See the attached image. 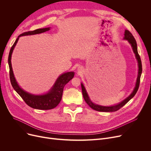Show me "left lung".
<instances>
[{
  "mask_svg": "<svg viewBox=\"0 0 151 151\" xmlns=\"http://www.w3.org/2000/svg\"><path fill=\"white\" fill-rule=\"evenodd\" d=\"M124 39L128 40V42L130 43L133 51L135 54L136 58L138 60V77H137V83H136V86L134 88L133 92L130 95L129 97H128L126 99H125L124 101H122V102H121L120 104H119L116 105H114V106H100V105H98L96 104H94L93 103H92L91 101V100H90L88 93H87V92L85 89L84 86H83V84H81V88H82V92H83V96L84 97V100L86 101V102L91 108H92L93 109L96 110V111H102V112H114L116 111L119 110L120 108H121L123 106H124L131 99H132L134 95L136 94V93L137 92L139 86V83H140V78H141V73H142V63H141V58L139 55L138 54V50H137V42L134 39V37L133 36V35L131 34L130 32L128 30H125V34H124Z\"/></svg>",
  "mask_w": 151,
  "mask_h": 151,
  "instance_id": "obj_1",
  "label": "left lung"
}]
</instances>
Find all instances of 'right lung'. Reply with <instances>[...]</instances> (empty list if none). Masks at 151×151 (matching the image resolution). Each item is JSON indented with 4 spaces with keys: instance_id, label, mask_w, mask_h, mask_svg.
Masks as SVG:
<instances>
[{
    "instance_id": "right-lung-1",
    "label": "right lung",
    "mask_w": 151,
    "mask_h": 151,
    "mask_svg": "<svg viewBox=\"0 0 151 151\" xmlns=\"http://www.w3.org/2000/svg\"><path fill=\"white\" fill-rule=\"evenodd\" d=\"M50 29V27L38 29L33 31L26 32L20 34L12 46L9 55V59H8L10 68V80L13 89L21 97L28 106L34 109L42 110L51 109L54 108L55 106L58 105L62 99L63 88H64L65 85L73 78L75 75L74 72H67L59 76L52 89L48 93L44 95H41V96H34V95H32L23 91L18 86L17 82L16 81L12 67L11 57L14 47L17 45L20 37L23 35L41 34L45 32L46 31L49 30Z\"/></svg>"
}]
</instances>
